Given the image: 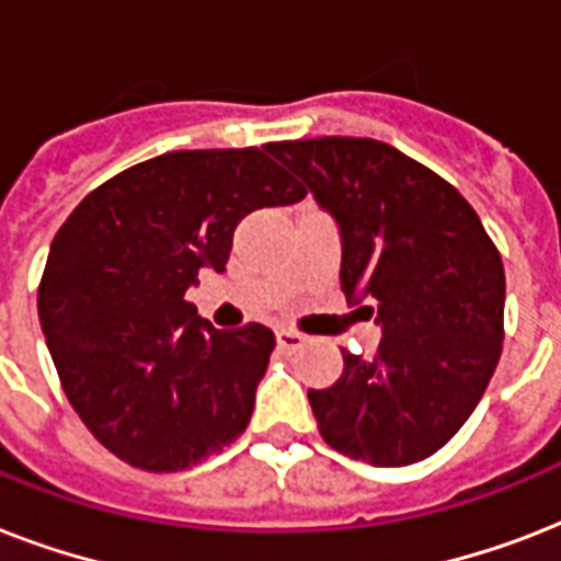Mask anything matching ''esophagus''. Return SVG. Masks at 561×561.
Instances as JSON below:
<instances>
[{"mask_svg": "<svg viewBox=\"0 0 561 561\" xmlns=\"http://www.w3.org/2000/svg\"><path fill=\"white\" fill-rule=\"evenodd\" d=\"M276 343H279V350L297 352V350H302L306 337H302L299 332H294V329H276Z\"/></svg>", "mask_w": 561, "mask_h": 561, "instance_id": "esophagus-1", "label": "esophagus"}]
</instances>
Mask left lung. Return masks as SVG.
<instances>
[{"instance_id":"obj_1","label":"left lung","mask_w":561,"mask_h":561,"mask_svg":"<svg viewBox=\"0 0 561 561\" xmlns=\"http://www.w3.org/2000/svg\"><path fill=\"white\" fill-rule=\"evenodd\" d=\"M267 151L334 218L343 294L381 325L375 358L343 350L341 378L308 390L320 434L381 469L425 460L501 358L506 279L492 238L451 183L392 145L325 136Z\"/></svg>"}]
</instances>
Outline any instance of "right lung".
I'll return each mask as SVG.
<instances>
[{
    "instance_id": "1",
    "label": "right lung",
    "mask_w": 561,
    "mask_h": 561,
    "mask_svg": "<svg viewBox=\"0 0 561 561\" xmlns=\"http://www.w3.org/2000/svg\"><path fill=\"white\" fill-rule=\"evenodd\" d=\"M306 192L264 148L171 151L87 194L48 250L37 311L66 399L118 460L180 471L244 434L276 337L186 302L250 211Z\"/></svg>"
}]
</instances>
